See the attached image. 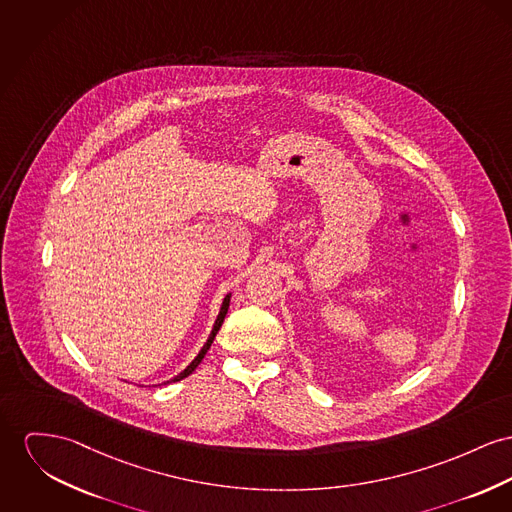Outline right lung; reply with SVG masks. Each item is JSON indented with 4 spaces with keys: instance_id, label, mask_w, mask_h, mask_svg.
<instances>
[{
    "instance_id": "1",
    "label": "right lung",
    "mask_w": 512,
    "mask_h": 512,
    "mask_svg": "<svg viewBox=\"0 0 512 512\" xmlns=\"http://www.w3.org/2000/svg\"><path fill=\"white\" fill-rule=\"evenodd\" d=\"M229 301H231V297L227 295L225 297V301H223V307H221V312H219V316H217V320H215V326H213V330H211V336H209V340L205 341L204 347H202V351L198 353V357L180 373V375L176 376L174 378V382L176 380H182V378H186L188 375H192L194 371H196V367L202 363V359L205 357V353H207V349L211 347V343H213V340H215V334L219 332V328H221V324H223V320H225V314H227V310H229ZM169 382H172V380H169Z\"/></svg>"
}]
</instances>
